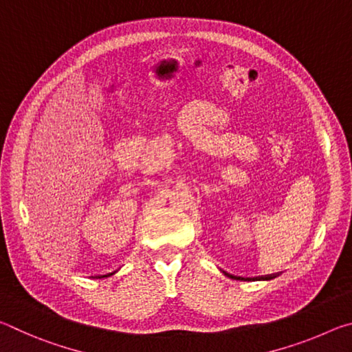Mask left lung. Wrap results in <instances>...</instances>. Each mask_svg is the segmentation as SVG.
Listing matches in <instances>:
<instances>
[{"mask_svg": "<svg viewBox=\"0 0 352 352\" xmlns=\"http://www.w3.org/2000/svg\"><path fill=\"white\" fill-rule=\"evenodd\" d=\"M225 273V272H223ZM226 276L233 278V279H243V281H269V279H272V275H265V276H254V278H242V276H233V275H228V273H225Z\"/></svg>", "mask_w": 352, "mask_h": 352, "instance_id": "obj_1", "label": "left lung"}]
</instances>
